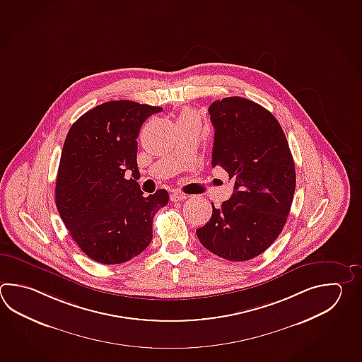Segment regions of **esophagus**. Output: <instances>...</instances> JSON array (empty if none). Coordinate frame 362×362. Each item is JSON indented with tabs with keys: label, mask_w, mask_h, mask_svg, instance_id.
<instances>
[{
	"label": "esophagus",
	"mask_w": 362,
	"mask_h": 362,
	"mask_svg": "<svg viewBox=\"0 0 362 362\" xmlns=\"http://www.w3.org/2000/svg\"><path fill=\"white\" fill-rule=\"evenodd\" d=\"M188 196L187 194H183V193L180 192H173L170 194V199L173 201V202H177V201H185Z\"/></svg>",
	"instance_id": "esophagus-1"
}]
</instances>
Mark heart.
Listing matches in <instances>:
<instances>
[{"instance_id":"b5f03b06","label":"heart","mask_w":362,"mask_h":362,"mask_svg":"<svg viewBox=\"0 0 362 362\" xmlns=\"http://www.w3.org/2000/svg\"><path fill=\"white\" fill-rule=\"evenodd\" d=\"M192 112L188 111V110H185V111H183L182 113H180V117H179V119H183V118L189 117V116H192Z\"/></svg>"}]
</instances>
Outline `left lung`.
I'll list each match as a JSON object with an SVG mask.
<instances>
[{
    "label": "left lung",
    "mask_w": 362,
    "mask_h": 362,
    "mask_svg": "<svg viewBox=\"0 0 362 362\" xmlns=\"http://www.w3.org/2000/svg\"><path fill=\"white\" fill-rule=\"evenodd\" d=\"M214 126L211 165L235 180L230 199L196 233L215 255L245 262L279 237L296 192V166L285 133L272 113L241 96L209 107Z\"/></svg>",
    "instance_id": "8db88e82"
}]
</instances>
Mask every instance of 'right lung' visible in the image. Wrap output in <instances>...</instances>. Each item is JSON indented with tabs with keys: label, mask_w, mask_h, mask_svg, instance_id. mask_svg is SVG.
<instances>
[{
	"label": "right lung",
	"mask_w": 362,
	"mask_h": 362,
	"mask_svg": "<svg viewBox=\"0 0 362 362\" xmlns=\"http://www.w3.org/2000/svg\"><path fill=\"white\" fill-rule=\"evenodd\" d=\"M161 111L111 100L82 115L66 134L55 204L76 244L98 263H125L146 250L153 216L169 202L165 189L144 197L135 180L136 138L143 122ZM127 170L134 180L125 179Z\"/></svg>",
	"instance_id": "1"
}]
</instances>
